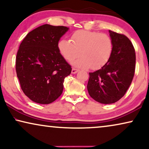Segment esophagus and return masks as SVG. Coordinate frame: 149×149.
I'll return each mask as SVG.
<instances>
[{"mask_svg": "<svg viewBox=\"0 0 149 149\" xmlns=\"http://www.w3.org/2000/svg\"><path fill=\"white\" fill-rule=\"evenodd\" d=\"M78 71H79L78 69L72 68V74H76V73L78 72Z\"/></svg>", "mask_w": 149, "mask_h": 149, "instance_id": "34e87169", "label": "esophagus"}]
</instances>
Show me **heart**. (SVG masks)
I'll use <instances>...</instances> for the list:
<instances>
[{"instance_id": "heart-1", "label": "heart", "mask_w": 149, "mask_h": 149, "mask_svg": "<svg viewBox=\"0 0 149 149\" xmlns=\"http://www.w3.org/2000/svg\"><path fill=\"white\" fill-rule=\"evenodd\" d=\"M71 41L62 39L58 49L67 61L79 68L98 69L109 62L113 52V41L109 35L89 30H78L71 36Z\"/></svg>"}]
</instances>
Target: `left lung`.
Segmentation results:
<instances>
[{"label": "left lung", "mask_w": 149, "mask_h": 149, "mask_svg": "<svg viewBox=\"0 0 149 149\" xmlns=\"http://www.w3.org/2000/svg\"><path fill=\"white\" fill-rule=\"evenodd\" d=\"M113 52L109 62L98 70L89 72L87 90L100 103L113 104L125 95L134 78L136 54L127 36L109 30Z\"/></svg>", "instance_id": "8db88e82"}]
</instances>
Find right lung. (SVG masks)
Wrapping results in <instances>:
<instances>
[{
  "label": "right lung",
  "mask_w": 149,
  "mask_h": 149,
  "mask_svg": "<svg viewBox=\"0 0 149 149\" xmlns=\"http://www.w3.org/2000/svg\"><path fill=\"white\" fill-rule=\"evenodd\" d=\"M66 26L44 24L28 33L20 44L15 69L21 88L32 101L48 104L58 99L71 66L58 49Z\"/></svg>",
  "instance_id": "obj_1"
}]
</instances>
